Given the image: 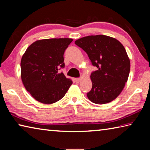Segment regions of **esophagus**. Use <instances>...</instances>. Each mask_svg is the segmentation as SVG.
<instances>
[{
  "mask_svg": "<svg viewBox=\"0 0 150 150\" xmlns=\"http://www.w3.org/2000/svg\"><path fill=\"white\" fill-rule=\"evenodd\" d=\"M75 81L76 83H79L81 81V78H75Z\"/></svg>",
  "mask_w": 150,
  "mask_h": 150,
  "instance_id": "obj_1",
  "label": "esophagus"
}]
</instances>
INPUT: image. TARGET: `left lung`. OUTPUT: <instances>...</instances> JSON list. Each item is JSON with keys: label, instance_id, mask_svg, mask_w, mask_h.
I'll list each match as a JSON object with an SVG mask.
<instances>
[{"label": "left lung", "instance_id": "left-lung-1", "mask_svg": "<svg viewBox=\"0 0 150 150\" xmlns=\"http://www.w3.org/2000/svg\"><path fill=\"white\" fill-rule=\"evenodd\" d=\"M75 44L87 53L98 69L91 73L93 86L87 94L88 99L98 105L115 100L123 90L130 70V59L123 45L105 35L81 38Z\"/></svg>", "mask_w": 150, "mask_h": 150}]
</instances>
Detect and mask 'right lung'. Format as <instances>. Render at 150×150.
I'll return each instance as SVG.
<instances>
[{"label": "right lung", "instance_id": "right-lung-1", "mask_svg": "<svg viewBox=\"0 0 150 150\" xmlns=\"http://www.w3.org/2000/svg\"><path fill=\"white\" fill-rule=\"evenodd\" d=\"M73 39L40 40L32 44L22 57L21 78L28 92L35 100L52 104L65 96L72 81L59 73L65 67V50Z\"/></svg>", "mask_w": 150, "mask_h": 150}]
</instances>
